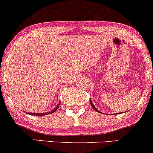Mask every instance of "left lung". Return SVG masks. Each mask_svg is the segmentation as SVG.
Returning a JSON list of instances; mask_svg holds the SVG:
<instances>
[{"label":"left lung","instance_id":"left-lung-1","mask_svg":"<svg viewBox=\"0 0 153 153\" xmlns=\"http://www.w3.org/2000/svg\"><path fill=\"white\" fill-rule=\"evenodd\" d=\"M90 103H91V106H92V108H94V110H95V111H97V112H99V113H100V111H99V110H97V108H96V107H95V106H94V104H93V102H92V101H91V100H90ZM119 114H120V113H114V114H115V115H116V114H119Z\"/></svg>","mask_w":153,"mask_h":153}]
</instances>
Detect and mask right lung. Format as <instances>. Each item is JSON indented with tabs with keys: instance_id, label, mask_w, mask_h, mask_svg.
<instances>
[{
	"instance_id": "right-lung-1",
	"label": "right lung",
	"mask_w": 153,
	"mask_h": 153,
	"mask_svg": "<svg viewBox=\"0 0 153 153\" xmlns=\"http://www.w3.org/2000/svg\"><path fill=\"white\" fill-rule=\"evenodd\" d=\"M59 103H60V102H59V104H58L57 105H56V107H55L54 108H53V109L52 110V111H51V112H47V113H27V114H29V115H31V116H45V115H48V114H51V113H54L55 111H56V110L58 109V108H59Z\"/></svg>"
}]
</instances>
